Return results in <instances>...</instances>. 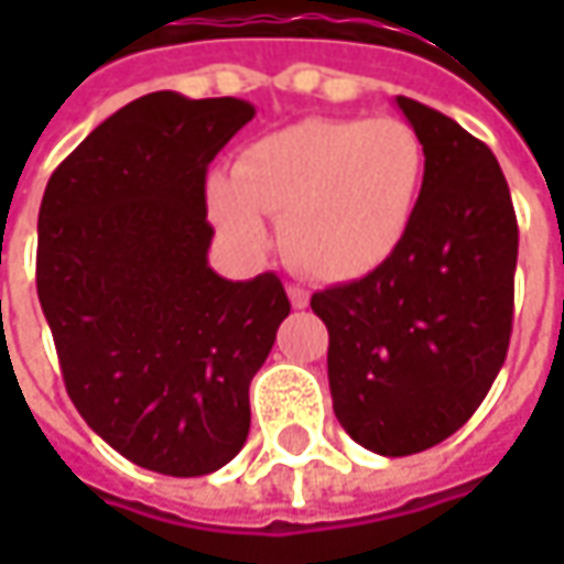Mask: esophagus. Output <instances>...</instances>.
Instances as JSON below:
<instances>
[{"instance_id": "obj_1", "label": "esophagus", "mask_w": 564, "mask_h": 564, "mask_svg": "<svg viewBox=\"0 0 564 564\" xmlns=\"http://www.w3.org/2000/svg\"><path fill=\"white\" fill-rule=\"evenodd\" d=\"M289 297H292L294 307H307L311 304V294H307V289H301V285H289Z\"/></svg>"}]
</instances>
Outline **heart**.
<instances>
[{
    "mask_svg": "<svg viewBox=\"0 0 564 564\" xmlns=\"http://www.w3.org/2000/svg\"><path fill=\"white\" fill-rule=\"evenodd\" d=\"M421 178V138L404 121L304 119L248 143L231 175L209 178L206 200L231 241L260 248L267 216L297 270L351 282L399 248Z\"/></svg>",
    "mask_w": 564,
    "mask_h": 564,
    "instance_id": "1",
    "label": "heart"
}]
</instances>
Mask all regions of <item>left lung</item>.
I'll return each instance as SVG.
<instances>
[{"label":"left lung","mask_w":564,"mask_h":564,"mask_svg":"<svg viewBox=\"0 0 564 564\" xmlns=\"http://www.w3.org/2000/svg\"><path fill=\"white\" fill-rule=\"evenodd\" d=\"M423 143V185L392 257L311 297L329 329V389L345 433L401 458L448 440L509 355L518 219L487 143L399 97Z\"/></svg>","instance_id":"obj_1"}]
</instances>
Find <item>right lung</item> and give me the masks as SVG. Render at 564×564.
I'll use <instances>...</instances> for the list:
<instances>
[{"label": "right lung", "mask_w": 564, "mask_h": 564, "mask_svg": "<svg viewBox=\"0 0 564 564\" xmlns=\"http://www.w3.org/2000/svg\"><path fill=\"white\" fill-rule=\"evenodd\" d=\"M245 99L147 94L53 172L36 219V294L68 399L128 462L204 477L250 430L248 389L292 304L275 272L209 270L206 169Z\"/></svg>", "instance_id": "right-lung-1"}]
</instances>
